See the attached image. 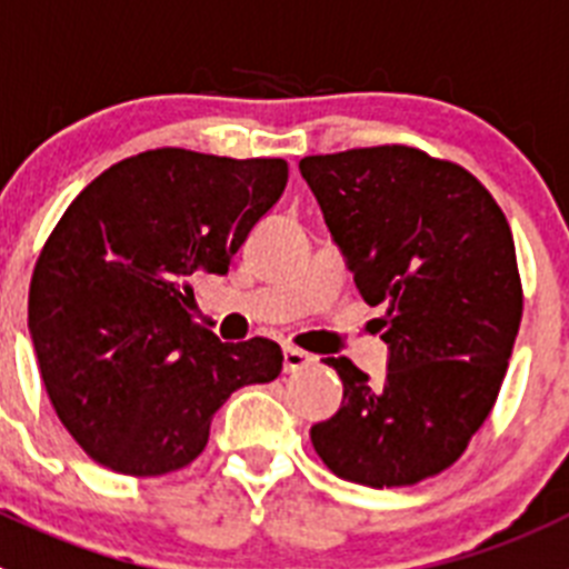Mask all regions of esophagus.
Returning a JSON list of instances; mask_svg holds the SVG:
<instances>
[{
	"mask_svg": "<svg viewBox=\"0 0 569 569\" xmlns=\"http://www.w3.org/2000/svg\"><path fill=\"white\" fill-rule=\"evenodd\" d=\"M311 362H315V357H311L309 351H300V348H295V346L283 348V371L286 373L303 371V368H309Z\"/></svg>",
	"mask_w": 569,
	"mask_h": 569,
	"instance_id": "34e87169",
	"label": "esophagus"
}]
</instances>
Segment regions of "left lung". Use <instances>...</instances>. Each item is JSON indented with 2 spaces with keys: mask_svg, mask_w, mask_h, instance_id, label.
Here are the masks:
<instances>
[{
  "mask_svg": "<svg viewBox=\"0 0 569 569\" xmlns=\"http://www.w3.org/2000/svg\"><path fill=\"white\" fill-rule=\"evenodd\" d=\"M300 176L366 303L382 306L380 382L329 357L342 406L311 425L320 459L368 488L450 468L496 402L521 322L513 234L468 170L411 147L309 156Z\"/></svg>",
  "mask_w": 569,
  "mask_h": 569,
  "instance_id": "8db88e82",
  "label": "left lung"
}]
</instances>
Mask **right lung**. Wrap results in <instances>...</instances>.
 <instances>
[{
  "instance_id": "right-lung-1",
  "label": "right lung",
  "mask_w": 569,
  "mask_h": 569,
  "mask_svg": "<svg viewBox=\"0 0 569 569\" xmlns=\"http://www.w3.org/2000/svg\"><path fill=\"white\" fill-rule=\"evenodd\" d=\"M286 181L283 158L163 147L101 172L61 214L36 260L28 329L87 457L127 476L183 468L238 388L278 377L274 340L221 342L192 322V278L229 272Z\"/></svg>"
}]
</instances>
